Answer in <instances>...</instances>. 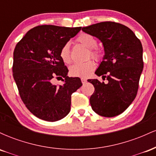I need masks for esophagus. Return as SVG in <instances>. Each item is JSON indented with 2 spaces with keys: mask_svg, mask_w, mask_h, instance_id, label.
Returning a JSON list of instances; mask_svg holds the SVG:
<instances>
[{
  "mask_svg": "<svg viewBox=\"0 0 156 156\" xmlns=\"http://www.w3.org/2000/svg\"><path fill=\"white\" fill-rule=\"evenodd\" d=\"M87 79H86V78H81V82H82V83H83V84L87 83Z\"/></svg>",
  "mask_w": 156,
  "mask_h": 156,
  "instance_id": "obj_1",
  "label": "esophagus"
}]
</instances>
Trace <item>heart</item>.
Masks as SVG:
<instances>
[{
  "label": "heart",
  "instance_id": "b5f03b06",
  "mask_svg": "<svg viewBox=\"0 0 156 156\" xmlns=\"http://www.w3.org/2000/svg\"><path fill=\"white\" fill-rule=\"evenodd\" d=\"M77 42H79L86 48H89V56L98 60L103 55V51L98 47V40L94 36L90 34L83 33L77 37ZM59 55L64 63L71 62V54L69 44L65 43L61 48ZM95 62L93 60H89L83 63H76L69 67V74L74 77L87 78L95 68Z\"/></svg>",
  "mask_w": 156,
  "mask_h": 156
}]
</instances>
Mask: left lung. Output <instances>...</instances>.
<instances>
[{"label": "left lung", "mask_w": 156, "mask_h": 156, "mask_svg": "<svg viewBox=\"0 0 156 156\" xmlns=\"http://www.w3.org/2000/svg\"><path fill=\"white\" fill-rule=\"evenodd\" d=\"M82 31L103 42L105 55L95 74L106 78L108 83L89 79L94 92L90 104L94 112L113 117L124 112L136 97L144 67L143 48L139 39L129 28L120 23L102 22Z\"/></svg>", "instance_id": "1"}]
</instances>
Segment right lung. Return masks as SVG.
<instances>
[{
	"label": "right lung",
	"instance_id": "right-lung-1",
	"mask_svg": "<svg viewBox=\"0 0 156 156\" xmlns=\"http://www.w3.org/2000/svg\"><path fill=\"white\" fill-rule=\"evenodd\" d=\"M81 29L52 25L34 27L16 44L12 66L14 79L26 108L43 120L55 122L70 112L71 94L82 86L79 78L68 77L60 49ZM64 80L63 85L53 83Z\"/></svg>",
	"mask_w": 156,
	"mask_h": 156
}]
</instances>
